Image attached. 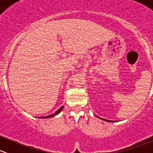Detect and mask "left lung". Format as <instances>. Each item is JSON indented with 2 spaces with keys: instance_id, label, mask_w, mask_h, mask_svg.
Here are the masks:
<instances>
[{
  "instance_id": "obj_1",
  "label": "left lung",
  "mask_w": 153,
  "mask_h": 153,
  "mask_svg": "<svg viewBox=\"0 0 153 153\" xmlns=\"http://www.w3.org/2000/svg\"><path fill=\"white\" fill-rule=\"evenodd\" d=\"M101 118V119H102V120H104V121H108V122H112V121H109V120H106V119H103V118Z\"/></svg>"
}]
</instances>
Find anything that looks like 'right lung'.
Wrapping results in <instances>:
<instances>
[{
	"mask_svg": "<svg viewBox=\"0 0 153 153\" xmlns=\"http://www.w3.org/2000/svg\"><path fill=\"white\" fill-rule=\"evenodd\" d=\"M63 108H64V106H61V107L60 108V109H58V110H57L56 112H55V113H54V114H51V115H47V116H42V117H39V118H52V117H54V116H55V115H58V114L59 113V112H61V111L62 110V109H63Z\"/></svg>",
	"mask_w": 153,
	"mask_h": 153,
	"instance_id": "obj_1",
	"label": "right lung"
}]
</instances>
